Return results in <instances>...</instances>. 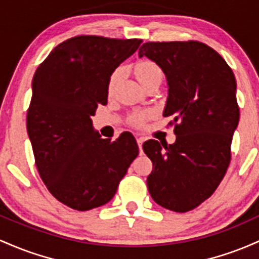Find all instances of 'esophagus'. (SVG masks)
I'll use <instances>...</instances> for the list:
<instances>
[{"label":"esophagus","instance_id":"1","mask_svg":"<svg viewBox=\"0 0 259 259\" xmlns=\"http://www.w3.org/2000/svg\"><path fill=\"white\" fill-rule=\"evenodd\" d=\"M143 142H144V138L141 137V136H137V143H138L139 149H141V154L143 153V150H142V144H143Z\"/></svg>","mask_w":259,"mask_h":259}]
</instances>
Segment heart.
Here are the masks:
<instances>
[{"label":"heart","mask_w":259,"mask_h":259,"mask_svg":"<svg viewBox=\"0 0 259 259\" xmlns=\"http://www.w3.org/2000/svg\"><path fill=\"white\" fill-rule=\"evenodd\" d=\"M135 72L136 75H137L139 83L142 85H145V84L153 82V80H161L162 79V72L161 69L159 68L158 65L152 62V61H142L136 65L135 67ZM121 77H122V72L121 69H116L114 73L111 74L109 79V84H107V92L109 94H112L116 89H117L118 84L121 82ZM149 117V114L148 112H143V114H138L133 117V122L138 126L143 124V122L145 121V118Z\"/></svg>","instance_id":"heart-1"}]
</instances>
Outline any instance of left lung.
Listing matches in <instances>:
<instances>
[{"label": "left lung", "mask_w": 259, "mask_h": 259, "mask_svg": "<svg viewBox=\"0 0 259 259\" xmlns=\"http://www.w3.org/2000/svg\"><path fill=\"white\" fill-rule=\"evenodd\" d=\"M161 68L167 82L164 116H172L175 143L149 139L147 179L154 202L184 213L209 198L225 176L240 118L236 79L215 50L198 41L145 42L138 52Z\"/></svg>", "instance_id": "left-lung-1"}]
</instances>
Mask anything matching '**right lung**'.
Listing matches in <instances>:
<instances>
[{"label":"right lung","instance_id":"obj_1","mask_svg":"<svg viewBox=\"0 0 259 259\" xmlns=\"http://www.w3.org/2000/svg\"><path fill=\"white\" fill-rule=\"evenodd\" d=\"M142 40L80 35L61 42L34 74L27 130L37 171L52 196L75 210L106 204L139 150L132 133L103 139L93 127L115 69Z\"/></svg>","mask_w":259,"mask_h":259}]
</instances>
